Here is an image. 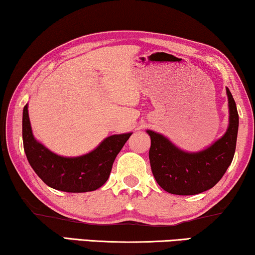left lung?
<instances>
[{
    "label": "left lung",
    "instance_id": "obj_1",
    "mask_svg": "<svg viewBox=\"0 0 255 255\" xmlns=\"http://www.w3.org/2000/svg\"><path fill=\"white\" fill-rule=\"evenodd\" d=\"M230 124L227 132L209 148L189 153L178 149L163 135L148 130L151 137L149 159L157 184L171 194L195 195L213 188L234 159L239 116L234 97L227 89Z\"/></svg>",
    "mask_w": 255,
    "mask_h": 255
}]
</instances>
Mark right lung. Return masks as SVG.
I'll return each mask as SVG.
<instances>
[{
	"label": "right lung",
	"instance_id": "right-lung-1",
	"mask_svg": "<svg viewBox=\"0 0 255 255\" xmlns=\"http://www.w3.org/2000/svg\"><path fill=\"white\" fill-rule=\"evenodd\" d=\"M130 135L131 132L112 135L90 153L67 158L55 155L35 141L27 105L23 110V144L28 163L46 185L57 191L84 193L102 187L110 177L114 159Z\"/></svg>",
	"mask_w": 255,
	"mask_h": 255
}]
</instances>
